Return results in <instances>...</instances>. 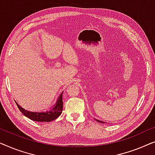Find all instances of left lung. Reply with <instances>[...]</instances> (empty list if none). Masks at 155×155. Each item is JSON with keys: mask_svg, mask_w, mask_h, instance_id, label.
<instances>
[{"mask_svg": "<svg viewBox=\"0 0 155 155\" xmlns=\"http://www.w3.org/2000/svg\"><path fill=\"white\" fill-rule=\"evenodd\" d=\"M96 121H98L99 123H102V124H104V121H100V120H98V119H96Z\"/></svg>", "mask_w": 155, "mask_h": 155, "instance_id": "obj_1", "label": "left lung"}]
</instances>
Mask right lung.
Instances as JSON below:
<instances>
[{"instance_id":"obj_1","label":"right lung","mask_w":155,"mask_h":155,"mask_svg":"<svg viewBox=\"0 0 155 155\" xmlns=\"http://www.w3.org/2000/svg\"><path fill=\"white\" fill-rule=\"evenodd\" d=\"M62 93L59 96L56 103L52 109L50 110L45 111V112H30V111L26 110L25 109L17 103V107L20 112L25 115V117L31 119V120L39 121V122H49L55 120V119L62 114L63 108V102H62Z\"/></svg>"}]
</instances>
